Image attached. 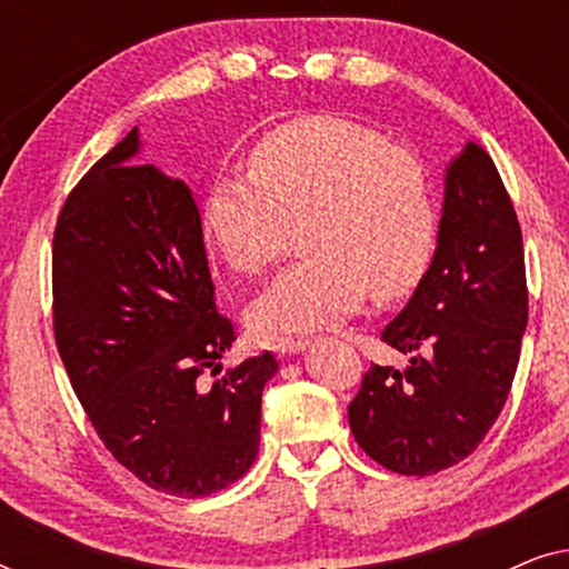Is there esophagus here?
<instances>
[{"mask_svg":"<svg viewBox=\"0 0 569 569\" xmlns=\"http://www.w3.org/2000/svg\"><path fill=\"white\" fill-rule=\"evenodd\" d=\"M310 347L308 339H279L274 345V352L279 357H290V355H300L306 352V349Z\"/></svg>","mask_w":569,"mask_h":569,"instance_id":"34e87169","label":"esophagus"}]
</instances>
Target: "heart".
Wrapping results in <instances>:
<instances>
[{
    "label": "heart",
    "instance_id": "b5f03b06",
    "mask_svg": "<svg viewBox=\"0 0 569 569\" xmlns=\"http://www.w3.org/2000/svg\"><path fill=\"white\" fill-rule=\"evenodd\" d=\"M251 176L209 183L201 232L243 277H259L300 228L306 256L253 300L248 321L261 337L339 323L370 298L409 292L430 261L435 199L411 152L341 119H306L263 137Z\"/></svg>",
    "mask_w": 569,
    "mask_h": 569
}]
</instances>
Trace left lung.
<instances>
[{"label":"left lung","mask_w":569,"mask_h":569,"mask_svg":"<svg viewBox=\"0 0 569 569\" xmlns=\"http://www.w3.org/2000/svg\"><path fill=\"white\" fill-rule=\"evenodd\" d=\"M442 183L430 267L380 333L409 368L372 365L349 403L357 446L407 477L477 450L508 401L528 323L523 238L492 158L466 142Z\"/></svg>","instance_id":"1"}]
</instances>
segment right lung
Returning a JSON list of instances; mask_svg holds the SVG:
<instances>
[{"instance_id":"add662e5","label":"right lung","mask_w":569,"mask_h":569,"mask_svg":"<svg viewBox=\"0 0 569 569\" xmlns=\"http://www.w3.org/2000/svg\"><path fill=\"white\" fill-rule=\"evenodd\" d=\"M142 152L134 127L74 186L53 230V333L77 399L116 461L147 487L207 497L251 469L269 352L224 370L191 189ZM221 372L207 381L203 372Z\"/></svg>"}]
</instances>
